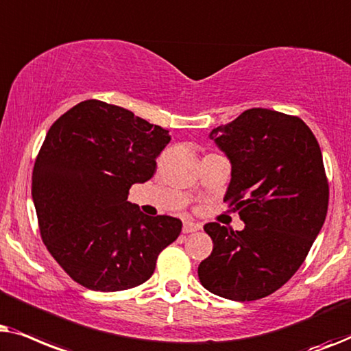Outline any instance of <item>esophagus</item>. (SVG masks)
<instances>
[{
	"mask_svg": "<svg viewBox=\"0 0 351 351\" xmlns=\"http://www.w3.org/2000/svg\"><path fill=\"white\" fill-rule=\"evenodd\" d=\"M199 230H200V224L191 221V219H188V221H184V224H183V232H184V234H189V232H194V231H199Z\"/></svg>",
	"mask_w": 351,
	"mask_h": 351,
	"instance_id": "34e87169",
	"label": "esophagus"
}]
</instances>
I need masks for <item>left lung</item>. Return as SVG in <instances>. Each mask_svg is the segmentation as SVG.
Wrapping results in <instances>:
<instances>
[{"label": "left lung", "instance_id": "8db88e82", "mask_svg": "<svg viewBox=\"0 0 351 351\" xmlns=\"http://www.w3.org/2000/svg\"><path fill=\"white\" fill-rule=\"evenodd\" d=\"M210 139L230 158L224 200L245 228L205 224L213 250L199 265L200 284L230 300H258L295 274L324 224L329 184L319 144L302 119L261 107L213 128Z\"/></svg>", "mask_w": 351, "mask_h": 351}]
</instances>
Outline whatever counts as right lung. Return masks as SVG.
Here are the masks:
<instances>
[{"mask_svg": "<svg viewBox=\"0 0 351 351\" xmlns=\"http://www.w3.org/2000/svg\"><path fill=\"white\" fill-rule=\"evenodd\" d=\"M170 139L168 130L96 99L49 128L32 197L46 249L75 282L99 292L136 287L180 236L181 219L147 217L128 202L130 188L152 178Z\"/></svg>", "mask_w": 351, "mask_h": 351, "instance_id": "1", "label": "right lung"}]
</instances>
